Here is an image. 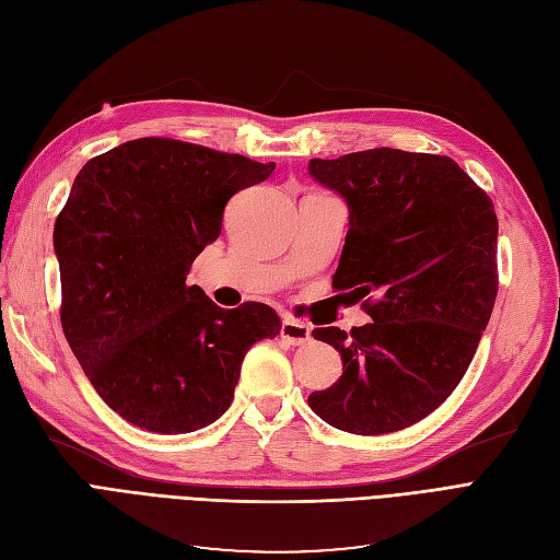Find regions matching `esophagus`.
Instances as JSON below:
<instances>
[{
    "mask_svg": "<svg viewBox=\"0 0 560 560\" xmlns=\"http://www.w3.org/2000/svg\"><path fill=\"white\" fill-rule=\"evenodd\" d=\"M280 336L290 346H306V343L313 341V329L308 325H303V322H296V319H282Z\"/></svg>",
    "mask_w": 560,
    "mask_h": 560,
    "instance_id": "obj_1",
    "label": "esophagus"
}]
</instances>
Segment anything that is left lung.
Segmentation results:
<instances>
[{
	"label": "left lung",
	"mask_w": 560,
	"mask_h": 560,
	"mask_svg": "<svg viewBox=\"0 0 560 560\" xmlns=\"http://www.w3.org/2000/svg\"><path fill=\"white\" fill-rule=\"evenodd\" d=\"M348 206L334 287L364 303L369 325L315 329L343 376L308 397L331 428L389 434L430 416L477 352L498 296L493 200L448 156L366 149L308 163Z\"/></svg>",
	"instance_id": "left-lung-1"
}]
</instances>
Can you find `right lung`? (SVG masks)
<instances>
[{
	"label": "right lung",
	"instance_id": "right-lung-1",
	"mask_svg": "<svg viewBox=\"0 0 560 560\" xmlns=\"http://www.w3.org/2000/svg\"><path fill=\"white\" fill-rule=\"evenodd\" d=\"M276 163L142 138L81 167L56 219L62 331L95 393L159 434L226 413L247 350L280 334L278 313L219 308L186 276L222 233L233 194Z\"/></svg>",
	"mask_w": 560,
	"mask_h": 560
}]
</instances>
